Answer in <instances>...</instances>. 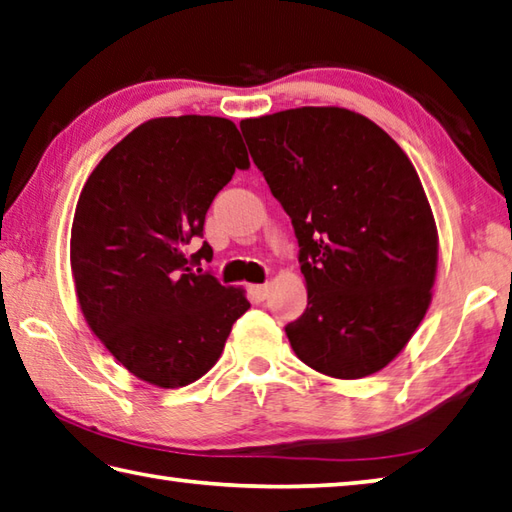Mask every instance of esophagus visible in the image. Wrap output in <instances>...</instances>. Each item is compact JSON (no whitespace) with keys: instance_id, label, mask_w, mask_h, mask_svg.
<instances>
[{"instance_id":"34e87169","label":"esophagus","mask_w":512,"mask_h":512,"mask_svg":"<svg viewBox=\"0 0 512 512\" xmlns=\"http://www.w3.org/2000/svg\"><path fill=\"white\" fill-rule=\"evenodd\" d=\"M268 290H270V284H253L250 286V295H253L257 302H264L268 297Z\"/></svg>"}]
</instances>
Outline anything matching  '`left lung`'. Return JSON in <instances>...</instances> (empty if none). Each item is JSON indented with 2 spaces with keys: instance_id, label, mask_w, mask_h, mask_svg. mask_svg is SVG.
<instances>
[{
  "instance_id": "8db88e82",
  "label": "left lung",
  "mask_w": 512,
  "mask_h": 512,
  "mask_svg": "<svg viewBox=\"0 0 512 512\" xmlns=\"http://www.w3.org/2000/svg\"><path fill=\"white\" fill-rule=\"evenodd\" d=\"M239 128L299 242L308 306L286 326L295 355L335 379L377 373L433 299L439 237L415 166L386 130L339 106Z\"/></svg>"
}]
</instances>
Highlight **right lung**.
Instances as JSON below:
<instances>
[{"label": "right lung", "mask_w": 512, "mask_h": 512, "mask_svg": "<svg viewBox=\"0 0 512 512\" xmlns=\"http://www.w3.org/2000/svg\"><path fill=\"white\" fill-rule=\"evenodd\" d=\"M248 166L230 119L157 117L86 179L70 228L77 302L108 353L146 384L179 388L206 375L250 308L244 288L195 275L184 253L215 195ZM190 257L210 259L213 248L204 242Z\"/></svg>", "instance_id": "right-lung-1"}]
</instances>
